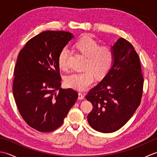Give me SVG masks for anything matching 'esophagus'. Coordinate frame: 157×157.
I'll return each instance as SVG.
<instances>
[{
	"label": "esophagus",
	"instance_id": "obj_1",
	"mask_svg": "<svg viewBox=\"0 0 157 157\" xmlns=\"http://www.w3.org/2000/svg\"><path fill=\"white\" fill-rule=\"evenodd\" d=\"M84 94H83L82 92H79L78 93V99L79 100H82V99H84Z\"/></svg>",
	"mask_w": 157,
	"mask_h": 157
}]
</instances>
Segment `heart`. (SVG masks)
I'll list each match as a JSON object with an SVG mask.
<instances>
[{"label": "heart", "mask_w": 157, "mask_h": 157, "mask_svg": "<svg viewBox=\"0 0 157 157\" xmlns=\"http://www.w3.org/2000/svg\"><path fill=\"white\" fill-rule=\"evenodd\" d=\"M75 46L79 52L87 56L82 72L73 73L67 75L65 83L67 87L77 90H84L94 81V74L98 78L104 77L111 68L115 55L109 46H100L91 36H83L75 42ZM69 51L67 47L62 48L58 56V65L62 70L68 67Z\"/></svg>", "instance_id": "heart-1"}]
</instances>
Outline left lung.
Returning a JSON list of instances; mask_svg holds the SVG:
<instances>
[{
    "label": "left lung",
    "mask_w": 157,
    "mask_h": 157,
    "mask_svg": "<svg viewBox=\"0 0 157 157\" xmlns=\"http://www.w3.org/2000/svg\"><path fill=\"white\" fill-rule=\"evenodd\" d=\"M111 48V68L86 96L93 106L88 123L102 133L114 132L129 121L140 105L144 85L139 56L131 43L120 38Z\"/></svg>",
    "instance_id": "left-lung-1"
}]
</instances>
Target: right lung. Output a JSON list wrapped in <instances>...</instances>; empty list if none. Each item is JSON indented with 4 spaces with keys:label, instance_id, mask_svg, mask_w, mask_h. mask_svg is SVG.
<instances>
[{
    "label": "right lung",
    "instance_id": "right-lung-1",
    "mask_svg": "<svg viewBox=\"0 0 157 157\" xmlns=\"http://www.w3.org/2000/svg\"><path fill=\"white\" fill-rule=\"evenodd\" d=\"M74 37L70 32H43L27 42L14 69L13 93L20 115L41 132L59 128L75 104L78 94L62 89L58 56Z\"/></svg>",
    "mask_w": 157,
    "mask_h": 157
}]
</instances>
